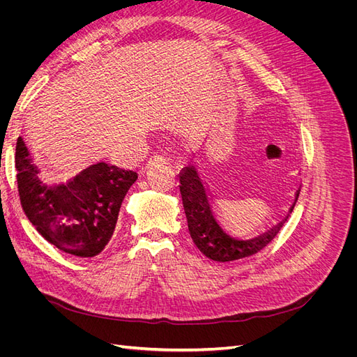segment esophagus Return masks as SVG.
Returning a JSON list of instances; mask_svg holds the SVG:
<instances>
[{"mask_svg": "<svg viewBox=\"0 0 357 357\" xmlns=\"http://www.w3.org/2000/svg\"><path fill=\"white\" fill-rule=\"evenodd\" d=\"M153 164H168V159H167L165 156H162V155H155L153 158L149 159L147 168H149L150 165H153Z\"/></svg>", "mask_w": 357, "mask_h": 357, "instance_id": "esophagus-1", "label": "esophagus"}]
</instances>
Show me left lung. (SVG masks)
Returning a JSON list of instances; mask_svg holds the SVG:
<instances>
[{"label": "left lung", "instance_id": "left-lung-1", "mask_svg": "<svg viewBox=\"0 0 357 357\" xmlns=\"http://www.w3.org/2000/svg\"><path fill=\"white\" fill-rule=\"evenodd\" d=\"M180 193L192 240L199 250L213 261L229 262L261 252L275 238L284 223L280 222L271 231L253 240L240 241L231 238L215 222L207 190L193 165L186 167L180 174ZM298 195L299 193H296V197ZM294 207L295 205H291L290 213Z\"/></svg>", "mask_w": 357, "mask_h": 357}]
</instances>
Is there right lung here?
<instances>
[{
    "instance_id": "right-lung-1",
    "label": "right lung",
    "mask_w": 357,
    "mask_h": 357,
    "mask_svg": "<svg viewBox=\"0 0 357 357\" xmlns=\"http://www.w3.org/2000/svg\"><path fill=\"white\" fill-rule=\"evenodd\" d=\"M15 168L20 204L29 222L50 244L79 257L104 250L126 192L138 177L135 171L98 162L66 185L47 186L40 180L22 137L16 143Z\"/></svg>"
}]
</instances>
